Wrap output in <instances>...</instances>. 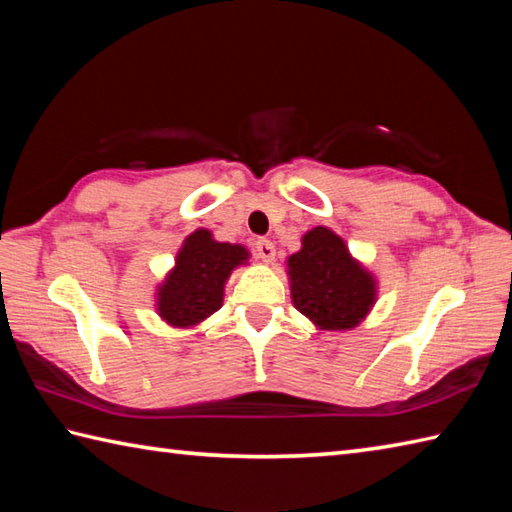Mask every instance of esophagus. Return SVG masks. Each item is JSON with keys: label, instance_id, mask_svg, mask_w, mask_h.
<instances>
[{"label": "esophagus", "instance_id": "esophagus-1", "mask_svg": "<svg viewBox=\"0 0 512 512\" xmlns=\"http://www.w3.org/2000/svg\"><path fill=\"white\" fill-rule=\"evenodd\" d=\"M255 250H257L259 259H262V262H266V264H270L275 259V246H273V242H270V239H264V237L257 239Z\"/></svg>", "mask_w": 512, "mask_h": 512}]
</instances>
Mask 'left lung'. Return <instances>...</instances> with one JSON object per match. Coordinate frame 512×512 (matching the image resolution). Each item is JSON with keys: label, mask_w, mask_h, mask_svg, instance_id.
<instances>
[{"label": "left lung", "mask_w": 512, "mask_h": 512, "mask_svg": "<svg viewBox=\"0 0 512 512\" xmlns=\"http://www.w3.org/2000/svg\"><path fill=\"white\" fill-rule=\"evenodd\" d=\"M290 297L319 330H352L376 303V279L350 255L328 226L301 237V250L288 257Z\"/></svg>", "instance_id": "8db88e82"}]
</instances>
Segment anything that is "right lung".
Here are the masks:
<instances>
[{
	"label": "right lung",
	"mask_w": 512,
	"mask_h": 512,
	"mask_svg": "<svg viewBox=\"0 0 512 512\" xmlns=\"http://www.w3.org/2000/svg\"><path fill=\"white\" fill-rule=\"evenodd\" d=\"M250 253L242 244L215 242L213 233L198 228L176 255L156 292V310L173 328H193L222 308L224 284L237 266L248 262Z\"/></svg>",
	"instance_id": "1"
}]
</instances>
